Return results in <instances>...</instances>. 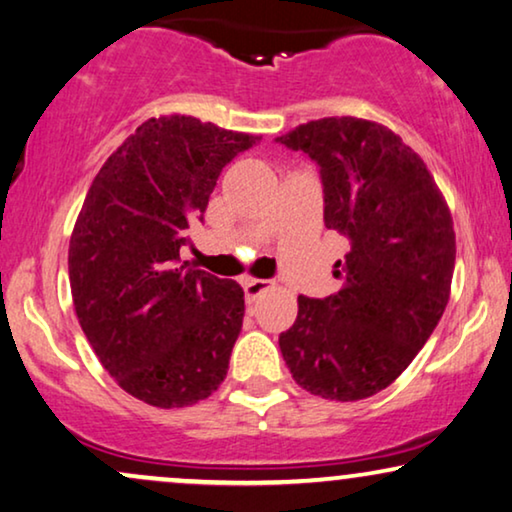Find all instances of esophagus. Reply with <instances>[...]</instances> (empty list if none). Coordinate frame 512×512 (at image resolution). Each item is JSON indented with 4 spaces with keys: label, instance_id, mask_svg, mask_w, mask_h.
Returning <instances> with one entry per match:
<instances>
[{
    "label": "esophagus",
    "instance_id": "obj_1",
    "mask_svg": "<svg viewBox=\"0 0 512 512\" xmlns=\"http://www.w3.org/2000/svg\"><path fill=\"white\" fill-rule=\"evenodd\" d=\"M271 288V281H264V278H248L243 281V292H245V302L252 304L262 292H267Z\"/></svg>",
    "mask_w": 512,
    "mask_h": 512
}]
</instances>
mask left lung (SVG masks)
Returning <instances> with one entry per match:
<instances>
[{"label": "left lung", "instance_id": "1", "mask_svg": "<svg viewBox=\"0 0 512 512\" xmlns=\"http://www.w3.org/2000/svg\"><path fill=\"white\" fill-rule=\"evenodd\" d=\"M318 163L325 227L349 238L342 288L299 295L281 332L292 379L325 400H363L393 384L433 335L452 288L456 236L421 156L386 126L327 117L276 138Z\"/></svg>", "mask_w": 512, "mask_h": 512}]
</instances>
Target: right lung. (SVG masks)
Returning a JSON list of instances; mask_svg holds the SVG:
<instances>
[{"instance_id": "right-lung-1", "label": "right lung", "mask_w": 512, "mask_h": 512, "mask_svg": "<svg viewBox=\"0 0 512 512\" xmlns=\"http://www.w3.org/2000/svg\"><path fill=\"white\" fill-rule=\"evenodd\" d=\"M260 135L185 114L147 119L95 175L70 238L74 311L117 384L173 410L206 400L243 325L236 281L180 267L222 168Z\"/></svg>"}]
</instances>
